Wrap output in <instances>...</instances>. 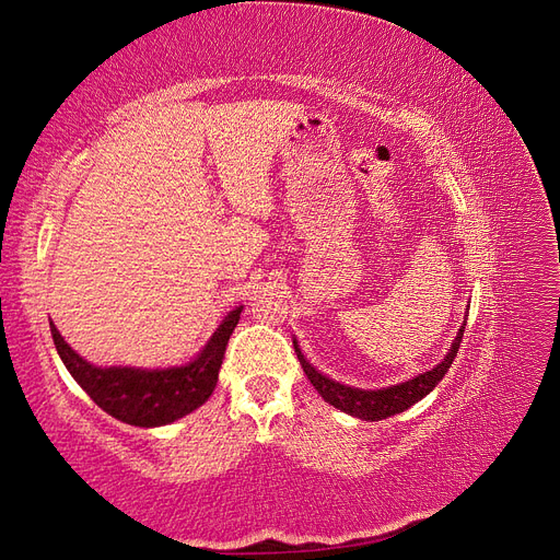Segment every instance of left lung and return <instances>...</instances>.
<instances>
[{"mask_svg": "<svg viewBox=\"0 0 560 560\" xmlns=\"http://www.w3.org/2000/svg\"><path fill=\"white\" fill-rule=\"evenodd\" d=\"M463 334H465V322H463V327L457 329V336L453 338L446 358L439 362L434 369L422 371V374H418L409 381H404V383L378 387V389L350 387V385H343L338 381H331L329 376H322L319 371L306 358H303L296 338H294V352H296V358H299L303 371H306L308 381L322 395V399H325L331 406H336L338 411L371 422V420H383V418H389V416H397V413L409 409V406L418 404L422 397H428L432 389L439 385V381L444 378L446 371L451 369V364L455 360V352L463 343Z\"/></svg>", "mask_w": 560, "mask_h": 560, "instance_id": "8db88e82", "label": "left lung"}]
</instances>
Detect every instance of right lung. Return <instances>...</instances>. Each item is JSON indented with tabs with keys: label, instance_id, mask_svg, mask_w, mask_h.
<instances>
[{
	"label": "right lung",
	"instance_id": "1",
	"mask_svg": "<svg viewBox=\"0 0 560 560\" xmlns=\"http://www.w3.org/2000/svg\"><path fill=\"white\" fill-rule=\"evenodd\" d=\"M241 313L243 306L229 311L194 360L163 369L97 366L70 348L54 322L50 336L67 371L100 409L126 425L161 428L189 416L210 399Z\"/></svg>",
	"mask_w": 560,
	"mask_h": 560
}]
</instances>
